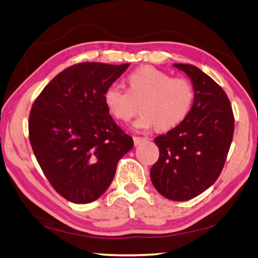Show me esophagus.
Returning <instances> with one entry per match:
<instances>
[{"instance_id": "obj_1", "label": "esophagus", "mask_w": 258, "mask_h": 258, "mask_svg": "<svg viewBox=\"0 0 258 258\" xmlns=\"http://www.w3.org/2000/svg\"><path fill=\"white\" fill-rule=\"evenodd\" d=\"M133 140H134V145L135 146H139V145H141L142 142L147 141L148 138H146V137H134Z\"/></svg>"}]
</instances>
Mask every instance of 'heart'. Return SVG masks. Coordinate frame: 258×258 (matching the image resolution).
<instances>
[{
    "mask_svg": "<svg viewBox=\"0 0 258 258\" xmlns=\"http://www.w3.org/2000/svg\"><path fill=\"white\" fill-rule=\"evenodd\" d=\"M128 89L119 84L109 85L103 92V102L111 116L128 121L142 112L134 121L135 128L169 131L184 121L194 108L196 90L184 77H172L155 67H142L130 74Z\"/></svg>",
    "mask_w": 258,
    "mask_h": 258,
    "instance_id": "b5f03b06",
    "label": "heart"
}]
</instances>
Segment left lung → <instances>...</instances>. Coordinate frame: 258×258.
<instances>
[{"mask_svg":"<svg viewBox=\"0 0 258 258\" xmlns=\"http://www.w3.org/2000/svg\"><path fill=\"white\" fill-rule=\"evenodd\" d=\"M174 66L191 78L196 101L182 124L155 139L159 158L150 176L161 196L184 202L220 176L233 139L234 116L228 95L213 78L192 64Z\"/></svg>","mask_w":258,"mask_h":258,"instance_id":"obj_1","label":"left lung"}]
</instances>
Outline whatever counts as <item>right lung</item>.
Wrapping results in <instances>:
<instances>
[{"mask_svg":"<svg viewBox=\"0 0 258 258\" xmlns=\"http://www.w3.org/2000/svg\"><path fill=\"white\" fill-rule=\"evenodd\" d=\"M128 63L80 62L59 73L35 99L29 141L53 189L75 204L103 195L117 164L134 146L103 102V92Z\"/></svg>","mask_w":258,"mask_h":258,"instance_id":"1","label":"right lung"}]
</instances>
